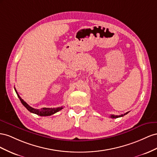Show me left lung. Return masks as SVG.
Returning <instances> with one entry per match:
<instances>
[{
    "label": "left lung",
    "mask_w": 157,
    "mask_h": 157,
    "mask_svg": "<svg viewBox=\"0 0 157 157\" xmlns=\"http://www.w3.org/2000/svg\"><path fill=\"white\" fill-rule=\"evenodd\" d=\"M128 113H129V112H128V113H125L124 114H121V115H119V116H118V115H111L110 116V118H119V117H122V116L127 114Z\"/></svg>",
    "instance_id": "left-lung-1"
}]
</instances>
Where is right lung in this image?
<instances>
[{"instance_id":"1","label":"right lung","mask_w":157,"mask_h":157,"mask_svg":"<svg viewBox=\"0 0 157 157\" xmlns=\"http://www.w3.org/2000/svg\"><path fill=\"white\" fill-rule=\"evenodd\" d=\"M16 93L17 94V97L20 98V100L21 101V102L22 103L25 108L28 109L30 113H33V114H36L39 116H51L54 114H55L57 112L60 111V110H62L63 109V107L61 106V107H58V108H43L41 109H35L32 108V107L30 106L28 104H27L26 102L22 99V98L20 97V95H18V93H17V91L16 90V89L14 88Z\"/></svg>"}]
</instances>
